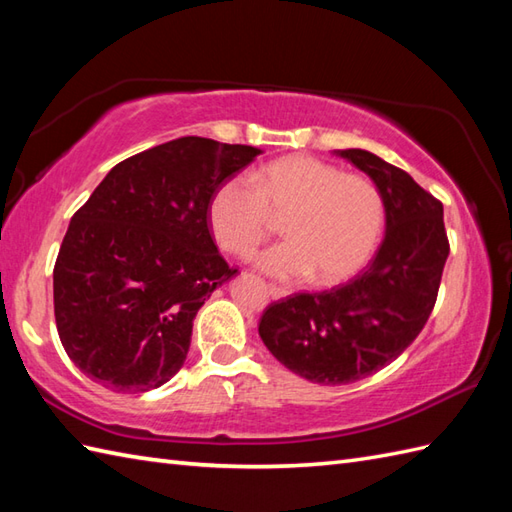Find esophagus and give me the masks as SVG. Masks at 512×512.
<instances>
[{
	"instance_id": "34e87169",
	"label": "esophagus",
	"mask_w": 512,
	"mask_h": 512,
	"mask_svg": "<svg viewBox=\"0 0 512 512\" xmlns=\"http://www.w3.org/2000/svg\"><path fill=\"white\" fill-rule=\"evenodd\" d=\"M267 289H269V295L274 300H280V298H285V295H289V291L285 287H278V285H269Z\"/></svg>"
}]
</instances>
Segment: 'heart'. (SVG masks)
I'll list each match as a JSON object with an SVG mask.
<instances>
[{
    "mask_svg": "<svg viewBox=\"0 0 512 512\" xmlns=\"http://www.w3.org/2000/svg\"><path fill=\"white\" fill-rule=\"evenodd\" d=\"M282 219L289 241L258 256L278 278L309 276L342 282L368 263L383 225L377 186L311 155H291L234 175L214 190L210 230L227 254L252 256Z\"/></svg>",
    "mask_w": 512,
    "mask_h": 512,
    "instance_id": "1",
    "label": "heart"
}]
</instances>
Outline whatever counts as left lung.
Listing matches in <instances>:
<instances>
[{"mask_svg": "<svg viewBox=\"0 0 512 512\" xmlns=\"http://www.w3.org/2000/svg\"><path fill=\"white\" fill-rule=\"evenodd\" d=\"M379 188L385 236L355 278L269 304L258 333L282 366L322 385H346L388 366L423 331L438 298L449 238L442 203L374 153L335 151Z\"/></svg>", "mask_w": 512, "mask_h": 512, "instance_id": "left-lung-1", "label": "left lung"}]
</instances>
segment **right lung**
<instances>
[{
  "label": "right lung",
  "mask_w": 512,
  "mask_h": 512,
  "mask_svg": "<svg viewBox=\"0 0 512 512\" xmlns=\"http://www.w3.org/2000/svg\"><path fill=\"white\" fill-rule=\"evenodd\" d=\"M256 155L188 135L113 166L76 210L54 265V317L89 379L135 394L184 366L197 311L238 271L212 241L210 199Z\"/></svg>",
  "instance_id": "1"
}]
</instances>
